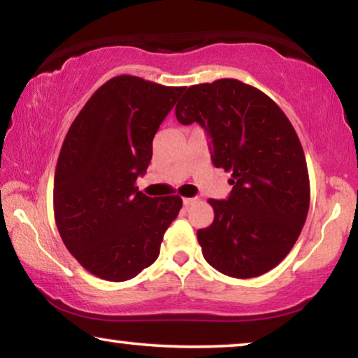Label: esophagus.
Here are the masks:
<instances>
[{"label":"esophagus","mask_w":358,"mask_h":358,"mask_svg":"<svg viewBox=\"0 0 358 358\" xmlns=\"http://www.w3.org/2000/svg\"><path fill=\"white\" fill-rule=\"evenodd\" d=\"M184 202V207H190V205H194V203H197V199H184L182 200Z\"/></svg>","instance_id":"esophagus-1"}]
</instances>
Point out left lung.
<instances>
[{
    "instance_id": "left-lung-1",
    "label": "left lung",
    "mask_w": 358,
    "mask_h": 358,
    "mask_svg": "<svg viewBox=\"0 0 358 358\" xmlns=\"http://www.w3.org/2000/svg\"><path fill=\"white\" fill-rule=\"evenodd\" d=\"M176 117L182 125L199 122L215 168L231 173V194L208 200L213 223L197 231L205 261L234 278L278 266L310 208L306 159L290 120L267 94L231 78L189 86Z\"/></svg>"
}]
</instances>
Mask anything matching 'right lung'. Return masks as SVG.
<instances>
[{
  "label": "right lung",
  "instance_id": "add662e5",
  "mask_svg": "<svg viewBox=\"0 0 358 358\" xmlns=\"http://www.w3.org/2000/svg\"><path fill=\"white\" fill-rule=\"evenodd\" d=\"M182 92V86L138 76L110 78L68 130L53 180V213L62 241L92 275L129 280L159 256L182 199H151L135 182L148 168L159 124Z\"/></svg>",
  "mask_w": 358,
  "mask_h": 358
}]
</instances>
